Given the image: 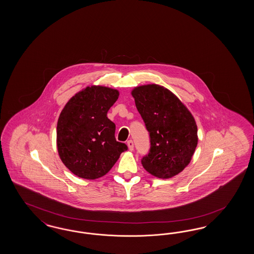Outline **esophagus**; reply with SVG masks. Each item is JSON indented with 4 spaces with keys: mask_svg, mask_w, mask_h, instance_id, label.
I'll return each instance as SVG.
<instances>
[{
    "mask_svg": "<svg viewBox=\"0 0 254 254\" xmlns=\"http://www.w3.org/2000/svg\"><path fill=\"white\" fill-rule=\"evenodd\" d=\"M127 146H128V149H129V151H133L134 150V143H133V141L132 140H128L127 141Z\"/></svg>",
    "mask_w": 254,
    "mask_h": 254,
    "instance_id": "obj_1",
    "label": "esophagus"
}]
</instances>
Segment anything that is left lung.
Listing matches in <instances>:
<instances>
[{"label": "left lung", "instance_id": "1", "mask_svg": "<svg viewBox=\"0 0 254 254\" xmlns=\"http://www.w3.org/2000/svg\"><path fill=\"white\" fill-rule=\"evenodd\" d=\"M131 95L150 133L151 149L142 167L151 175L170 179L192 160L198 142L191 112L174 93L156 84L139 85Z\"/></svg>", "mask_w": 254, "mask_h": 254}]
</instances>
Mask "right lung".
<instances>
[{"label":"right lung","mask_w":254,"mask_h":254,"mask_svg":"<svg viewBox=\"0 0 254 254\" xmlns=\"http://www.w3.org/2000/svg\"><path fill=\"white\" fill-rule=\"evenodd\" d=\"M119 91L103 85L86 86L62 109L57 126V147L62 163L77 177L106 175L127 146L116 141V125L107 117Z\"/></svg>","instance_id":"right-lung-1"}]
</instances>
